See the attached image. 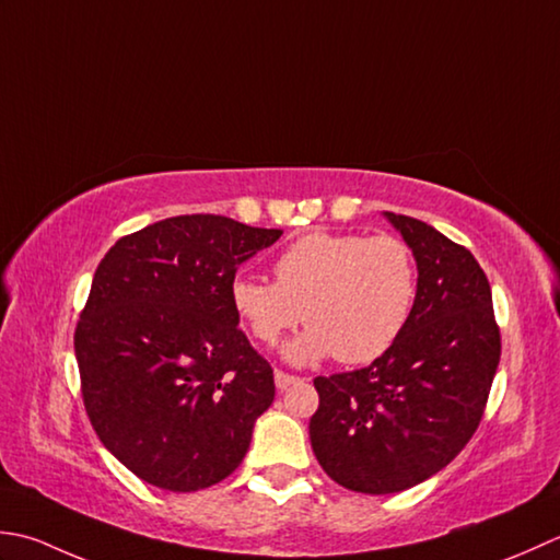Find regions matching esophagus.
<instances>
[{"label":"esophagus","mask_w":560,"mask_h":560,"mask_svg":"<svg viewBox=\"0 0 560 560\" xmlns=\"http://www.w3.org/2000/svg\"><path fill=\"white\" fill-rule=\"evenodd\" d=\"M300 382V376L296 374H288V372H282V370H276V386L280 392H284V389H290L292 384H296Z\"/></svg>","instance_id":"obj_1"}]
</instances>
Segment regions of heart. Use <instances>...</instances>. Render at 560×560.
<instances>
[{
    "label": "heart",
    "mask_w": 560,
    "mask_h": 560,
    "mask_svg": "<svg viewBox=\"0 0 560 560\" xmlns=\"http://www.w3.org/2000/svg\"><path fill=\"white\" fill-rule=\"evenodd\" d=\"M272 276L236 278L232 306L264 346L304 322L310 330L288 346L294 362L376 360L401 336L418 292L413 250L394 234H304L276 258Z\"/></svg>",
    "instance_id": "heart-1"
}]
</instances>
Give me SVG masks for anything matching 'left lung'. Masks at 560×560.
<instances>
[{
	"label": "left lung",
	"instance_id": "8db88e82",
	"mask_svg": "<svg viewBox=\"0 0 560 560\" xmlns=\"http://www.w3.org/2000/svg\"><path fill=\"white\" fill-rule=\"evenodd\" d=\"M386 220L416 256L413 312L368 368L316 376L310 420L322 469L370 495L423 483L466 447L500 362L493 296L471 250L413 217Z\"/></svg>",
	"mask_w": 560,
	"mask_h": 560
}]
</instances>
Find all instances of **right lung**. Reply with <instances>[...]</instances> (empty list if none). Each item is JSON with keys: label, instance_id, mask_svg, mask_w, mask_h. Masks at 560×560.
<instances>
[{"label": "right lung", "instance_id": "add662e5", "mask_svg": "<svg viewBox=\"0 0 560 560\" xmlns=\"http://www.w3.org/2000/svg\"><path fill=\"white\" fill-rule=\"evenodd\" d=\"M222 214H178L118 238L79 314L74 352L104 447L156 488L230 476L276 398L232 306L238 266L280 238Z\"/></svg>", "mask_w": 560, "mask_h": 560}]
</instances>
